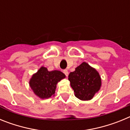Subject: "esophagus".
I'll use <instances>...</instances> for the list:
<instances>
[{
	"label": "esophagus",
	"instance_id": "esophagus-1",
	"mask_svg": "<svg viewBox=\"0 0 130 130\" xmlns=\"http://www.w3.org/2000/svg\"><path fill=\"white\" fill-rule=\"evenodd\" d=\"M63 72H64V73L66 75V77H68V71L67 70H64V71H63Z\"/></svg>",
	"mask_w": 130,
	"mask_h": 130
}]
</instances>
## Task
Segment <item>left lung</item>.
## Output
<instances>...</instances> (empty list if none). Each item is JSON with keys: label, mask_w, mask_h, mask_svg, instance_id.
Instances as JSON below:
<instances>
[{"label": "left lung", "mask_w": 130, "mask_h": 130, "mask_svg": "<svg viewBox=\"0 0 130 130\" xmlns=\"http://www.w3.org/2000/svg\"><path fill=\"white\" fill-rule=\"evenodd\" d=\"M68 80L75 97L81 100H91L102 85L98 72L86 62H83L74 72H70Z\"/></svg>", "instance_id": "left-lung-1"}]
</instances>
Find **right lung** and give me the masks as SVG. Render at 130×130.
I'll return each mask as SVG.
<instances>
[{
  "label": "right lung",
  "instance_id": "add662e5",
  "mask_svg": "<svg viewBox=\"0 0 130 130\" xmlns=\"http://www.w3.org/2000/svg\"><path fill=\"white\" fill-rule=\"evenodd\" d=\"M65 77L60 71L49 72L46 68L42 67L33 75L29 84L36 95L42 99L49 98L55 94L57 83Z\"/></svg>",
  "mask_w": 130,
  "mask_h": 130
}]
</instances>
